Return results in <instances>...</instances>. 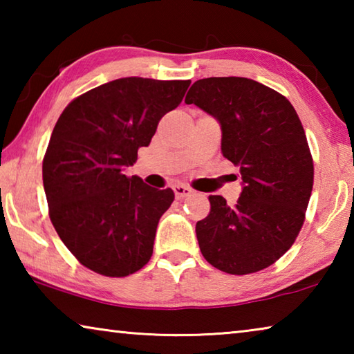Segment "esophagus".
<instances>
[{"label":"esophagus","mask_w":354,"mask_h":354,"mask_svg":"<svg viewBox=\"0 0 354 354\" xmlns=\"http://www.w3.org/2000/svg\"><path fill=\"white\" fill-rule=\"evenodd\" d=\"M173 192H175L176 198H185V196H189L192 194V189L184 184H176L173 185Z\"/></svg>","instance_id":"obj_1"}]
</instances>
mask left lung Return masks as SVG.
<instances>
[{
	"label": "left lung",
	"instance_id": "8db88e82",
	"mask_svg": "<svg viewBox=\"0 0 354 354\" xmlns=\"http://www.w3.org/2000/svg\"><path fill=\"white\" fill-rule=\"evenodd\" d=\"M185 104L212 115L221 128V153L241 169L234 206L211 195V212L196 223L205 259L231 274L259 272L295 242L314 183L306 134L289 100L248 77H205Z\"/></svg>",
	"mask_w": 354,
	"mask_h": 354
}]
</instances>
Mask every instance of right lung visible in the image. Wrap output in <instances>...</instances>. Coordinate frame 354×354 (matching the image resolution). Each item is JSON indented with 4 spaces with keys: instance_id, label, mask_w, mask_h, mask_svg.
<instances>
[{
    "instance_id": "add662e5",
    "label": "right lung",
    "mask_w": 354,
    "mask_h": 354,
    "mask_svg": "<svg viewBox=\"0 0 354 354\" xmlns=\"http://www.w3.org/2000/svg\"><path fill=\"white\" fill-rule=\"evenodd\" d=\"M190 81L120 77L71 101L44 158L51 223L82 266L122 278L153 254L159 218L175 200L124 175L148 147L159 120L181 104Z\"/></svg>"
}]
</instances>
